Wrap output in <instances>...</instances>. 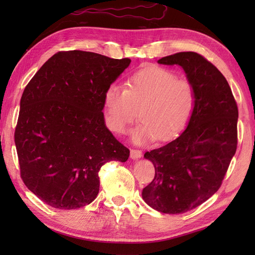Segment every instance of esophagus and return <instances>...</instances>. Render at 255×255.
<instances>
[{
    "mask_svg": "<svg viewBox=\"0 0 255 255\" xmlns=\"http://www.w3.org/2000/svg\"><path fill=\"white\" fill-rule=\"evenodd\" d=\"M141 155H142V152L140 150H136V149L130 150V158L132 160H138L141 158Z\"/></svg>",
    "mask_w": 255,
    "mask_h": 255,
    "instance_id": "obj_1",
    "label": "esophagus"
}]
</instances>
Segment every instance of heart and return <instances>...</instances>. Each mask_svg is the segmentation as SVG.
Returning a JSON list of instances; mask_svg holds the SVG:
<instances>
[{
    "label": "heart",
    "instance_id": "1",
    "mask_svg": "<svg viewBox=\"0 0 255 255\" xmlns=\"http://www.w3.org/2000/svg\"><path fill=\"white\" fill-rule=\"evenodd\" d=\"M196 106V90L191 81L161 67H148L131 74L125 89L112 84L104 94L108 128L125 134L136 121L131 140L137 144L176 138L191 118Z\"/></svg>",
    "mask_w": 255,
    "mask_h": 255
}]
</instances>
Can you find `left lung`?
<instances>
[{
    "label": "left lung",
    "instance_id": "left-lung-1",
    "mask_svg": "<svg viewBox=\"0 0 255 255\" xmlns=\"http://www.w3.org/2000/svg\"><path fill=\"white\" fill-rule=\"evenodd\" d=\"M158 63L184 70L196 90V106L180 136L144 153L155 176L142 189V198L160 213L183 214L219 189L237 150L239 114L226 78L203 56L177 52Z\"/></svg>",
    "mask_w": 255,
    "mask_h": 255
}]
</instances>
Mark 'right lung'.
<instances>
[{
  "instance_id": "obj_1",
  "label": "right lung",
  "mask_w": 255,
  "mask_h": 255,
  "mask_svg": "<svg viewBox=\"0 0 255 255\" xmlns=\"http://www.w3.org/2000/svg\"><path fill=\"white\" fill-rule=\"evenodd\" d=\"M131 60L60 51L29 81L15 129L20 176L51 207L77 209L100 191L99 171L129 150L106 127L104 94Z\"/></svg>"
}]
</instances>
